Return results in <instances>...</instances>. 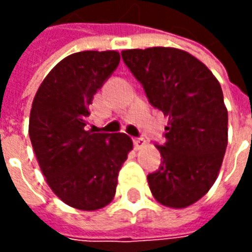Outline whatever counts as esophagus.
<instances>
[{"mask_svg": "<svg viewBox=\"0 0 252 252\" xmlns=\"http://www.w3.org/2000/svg\"><path fill=\"white\" fill-rule=\"evenodd\" d=\"M133 144H135L136 150H140L146 146V140L144 139H133Z\"/></svg>", "mask_w": 252, "mask_h": 252, "instance_id": "esophagus-1", "label": "esophagus"}]
</instances>
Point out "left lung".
Returning a JSON list of instances; mask_svg holds the SVG:
<instances>
[{
	"mask_svg": "<svg viewBox=\"0 0 252 252\" xmlns=\"http://www.w3.org/2000/svg\"><path fill=\"white\" fill-rule=\"evenodd\" d=\"M123 61L148 101L169 117L162 164L147 175L159 204L182 209L209 191L228 144V112L217 78L189 52L173 47L124 50Z\"/></svg>",
	"mask_w": 252,
	"mask_h": 252,
	"instance_id": "left-lung-1",
	"label": "left lung"
}]
</instances>
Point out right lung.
Segmentation results:
<instances>
[{
	"label": "right lung",
	"instance_id": "add662e5",
	"mask_svg": "<svg viewBox=\"0 0 252 252\" xmlns=\"http://www.w3.org/2000/svg\"><path fill=\"white\" fill-rule=\"evenodd\" d=\"M119 62L117 51L71 54L47 74L32 102L28 132L41 173L52 191L79 211H97L113 200L133 148L126 133L85 128L94 94Z\"/></svg>",
	"mask_w": 252,
	"mask_h": 252
}]
</instances>
